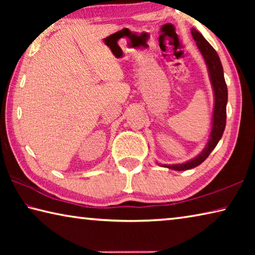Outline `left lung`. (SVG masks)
I'll list each match as a JSON object with an SVG mask.
<instances>
[{
  "label": "left lung",
  "mask_w": 255,
  "mask_h": 255,
  "mask_svg": "<svg viewBox=\"0 0 255 255\" xmlns=\"http://www.w3.org/2000/svg\"><path fill=\"white\" fill-rule=\"evenodd\" d=\"M191 34L195 39L196 44L199 48L200 53L204 57L207 68H208V74L211 86L214 91V111H213V122H211V130L209 133V139L207 141L205 148L189 161L181 164H159L167 169L174 171H185L193 169L205 161L213 152L214 148L217 146L218 141L221 140L223 132L225 130L226 126V105H227V85L225 79H224V70L219 59V56L216 53L208 41L204 36L198 31L197 29H191Z\"/></svg>",
  "instance_id": "left-lung-1"
}]
</instances>
